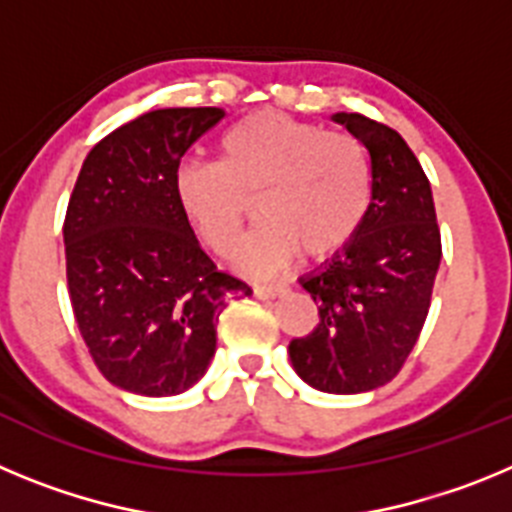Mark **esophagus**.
<instances>
[{
	"label": "esophagus",
	"instance_id": "esophagus-1",
	"mask_svg": "<svg viewBox=\"0 0 512 512\" xmlns=\"http://www.w3.org/2000/svg\"><path fill=\"white\" fill-rule=\"evenodd\" d=\"M284 292V287H274V284H269V287H266V284H256V287H253V295L259 297V300H274V297H279Z\"/></svg>",
	"mask_w": 512,
	"mask_h": 512
}]
</instances>
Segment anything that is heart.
Returning <instances> with one entry per match:
<instances>
[{
  "mask_svg": "<svg viewBox=\"0 0 512 512\" xmlns=\"http://www.w3.org/2000/svg\"><path fill=\"white\" fill-rule=\"evenodd\" d=\"M253 192L261 223L238 248V266L271 277L300 251L323 259L354 238L372 200L369 156L354 135L264 112L220 138V161H184L174 171L176 205L220 256L235 248L243 194Z\"/></svg>",
  "mask_w": 512,
  "mask_h": 512,
  "instance_id": "heart-1",
  "label": "heart"
}]
</instances>
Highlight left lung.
Instances as JSON below:
<instances>
[{
    "label": "left lung",
    "instance_id": "8db88e82",
    "mask_svg": "<svg viewBox=\"0 0 512 512\" xmlns=\"http://www.w3.org/2000/svg\"><path fill=\"white\" fill-rule=\"evenodd\" d=\"M369 153L372 202L341 251L300 279L320 323L289 343L302 382L359 395L390 382L413 351L441 264V230L428 176L400 133L356 112H336Z\"/></svg>",
    "mask_w": 512,
    "mask_h": 512
}]
</instances>
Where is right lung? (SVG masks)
Listing matches in <instances>:
<instances>
[{
  "mask_svg": "<svg viewBox=\"0 0 512 512\" xmlns=\"http://www.w3.org/2000/svg\"><path fill=\"white\" fill-rule=\"evenodd\" d=\"M220 107H166L125 122L84 158L63 223L76 323L99 372L143 397L182 395L215 356L238 277L217 271L174 197V171Z\"/></svg>",
  "mask_w": 512,
  "mask_h": 512,
  "instance_id": "1",
  "label": "right lung"
}]
</instances>
